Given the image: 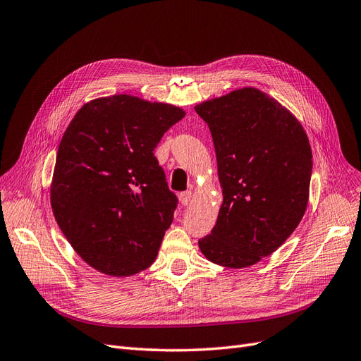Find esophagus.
I'll return each mask as SVG.
<instances>
[{
	"label": "esophagus",
	"instance_id": "1",
	"mask_svg": "<svg viewBox=\"0 0 361 361\" xmlns=\"http://www.w3.org/2000/svg\"><path fill=\"white\" fill-rule=\"evenodd\" d=\"M178 199H180V202L183 205H189L192 202V199H193V193L192 192H183V193L178 195Z\"/></svg>",
	"mask_w": 361,
	"mask_h": 361
}]
</instances>
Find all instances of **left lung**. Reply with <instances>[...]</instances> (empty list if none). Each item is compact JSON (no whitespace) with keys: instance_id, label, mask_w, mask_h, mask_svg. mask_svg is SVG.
I'll use <instances>...</instances> for the list:
<instances>
[{"instance_id":"8db88e82","label":"left lung","mask_w":361,"mask_h":361,"mask_svg":"<svg viewBox=\"0 0 361 361\" xmlns=\"http://www.w3.org/2000/svg\"><path fill=\"white\" fill-rule=\"evenodd\" d=\"M195 111L214 141L223 204L209 235L199 239L212 263L241 269L281 247L310 197V140L286 106L256 87L205 101Z\"/></svg>"}]
</instances>
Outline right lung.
<instances>
[{"mask_svg": "<svg viewBox=\"0 0 361 361\" xmlns=\"http://www.w3.org/2000/svg\"><path fill=\"white\" fill-rule=\"evenodd\" d=\"M184 116L176 105L113 95L85 104L66 128L50 204L93 269L129 276L154 262L178 199L153 152Z\"/></svg>", "mask_w": 361, "mask_h": 361, "instance_id": "add662e5", "label": "right lung"}]
</instances>
